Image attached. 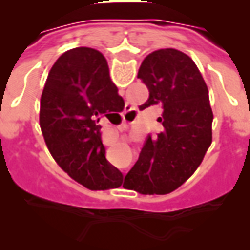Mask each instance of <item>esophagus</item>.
Here are the masks:
<instances>
[{"label": "esophagus", "mask_w": 250, "mask_h": 250, "mask_svg": "<svg viewBox=\"0 0 250 250\" xmlns=\"http://www.w3.org/2000/svg\"><path fill=\"white\" fill-rule=\"evenodd\" d=\"M132 114H134V111H132V109H131V108H128V109H125V118H128V116H130V115H132ZM111 143H112V142L109 141L108 138H104V145H107V146H109Z\"/></svg>", "instance_id": "obj_1"}]
</instances>
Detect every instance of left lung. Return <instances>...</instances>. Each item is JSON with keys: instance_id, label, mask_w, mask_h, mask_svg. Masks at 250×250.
Returning a JSON list of instances; mask_svg holds the SVG:
<instances>
[{"instance_id": "obj_1", "label": "left lung", "mask_w": 250, "mask_h": 250, "mask_svg": "<svg viewBox=\"0 0 250 250\" xmlns=\"http://www.w3.org/2000/svg\"><path fill=\"white\" fill-rule=\"evenodd\" d=\"M138 79L150 92L141 108L161 105L162 127L157 135L148 134L123 186L141 194H168L197 170L211 143L209 91L193 60L173 48L150 53Z\"/></svg>"}]
</instances>
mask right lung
<instances>
[{"mask_svg":"<svg viewBox=\"0 0 250 250\" xmlns=\"http://www.w3.org/2000/svg\"><path fill=\"white\" fill-rule=\"evenodd\" d=\"M123 107L107 60L96 49L66 51L49 71L41 95L42 135L59 166L89 190L122 184V173L105 159L99 120Z\"/></svg>","mask_w":250,"mask_h":250,"instance_id":"obj_1","label":"right lung"}]
</instances>
